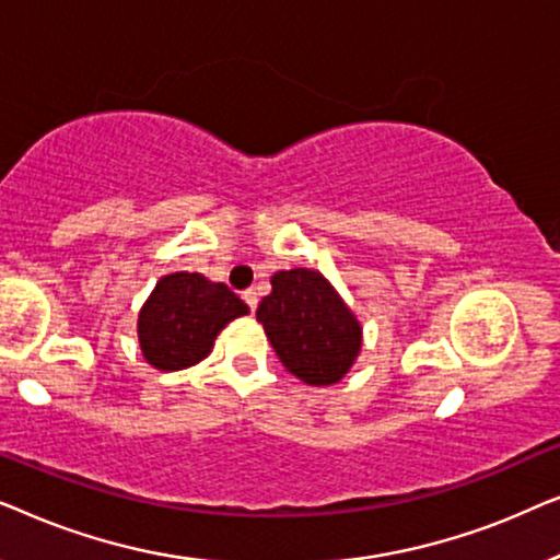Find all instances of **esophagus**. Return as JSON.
<instances>
[{
  "label": "esophagus",
  "instance_id": "1",
  "mask_svg": "<svg viewBox=\"0 0 560 560\" xmlns=\"http://www.w3.org/2000/svg\"><path fill=\"white\" fill-rule=\"evenodd\" d=\"M242 298H244V303L249 305V311H257V303H259V295H257V290H244Z\"/></svg>",
  "mask_w": 560,
  "mask_h": 560
}]
</instances>
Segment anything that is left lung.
I'll list each match as a JSON object with an SVG mask.
<instances>
[{
  "mask_svg": "<svg viewBox=\"0 0 560 560\" xmlns=\"http://www.w3.org/2000/svg\"><path fill=\"white\" fill-rule=\"evenodd\" d=\"M270 282L272 293L259 303L257 320L275 354L308 385L339 382L362 347L357 318L316 270H282Z\"/></svg>",
  "mask_w": 560,
  "mask_h": 560,
  "instance_id": "1",
  "label": "left lung"
}]
</instances>
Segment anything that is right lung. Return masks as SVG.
Returning <instances> with one entry per match:
<instances>
[{
  "label": "right lung",
  "instance_id": "obj_1",
  "mask_svg": "<svg viewBox=\"0 0 560 560\" xmlns=\"http://www.w3.org/2000/svg\"><path fill=\"white\" fill-rule=\"evenodd\" d=\"M249 313L224 282L198 272L167 275L140 311V349L152 366L165 372L201 362L229 320Z\"/></svg>",
  "mask_w": 560,
  "mask_h": 560
}]
</instances>
